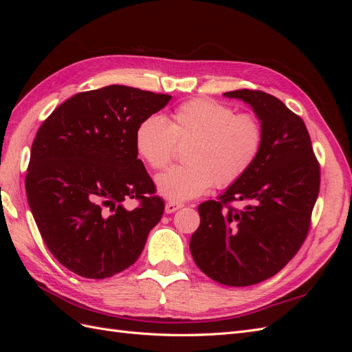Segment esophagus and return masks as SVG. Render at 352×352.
Returning a JSON list of instances; mask_svg holds the SVG:
<instances>
[{"instance_id":"1","label":"esophagus","mask_w":352,"mask_h":352,"mask_svg":"<svg viewBox=\"0 0 352 352\" xmlns=\"http://www.w3.org/2000/svg\"><path fill=\"white\" fill-rule=\"evenodd\" d=\"M182 207H184L182 202H177V201H168L167 204H166V212H167V214H172V212L177 211L179 208H182Z\"/></svg>"}]
</instances>
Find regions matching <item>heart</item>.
<instances>
[{
    "mask_svg": "<svg viewBox=\"0 0 352 352\" xmlns=\"http://www.w3.org/2000/svg\"><path fill=\"white\" fill-rule=\"evenodd\" d=\"M264 142V126L252 113L235 114L214 100H194L173 111L168 122L150 116L138 126L136 150L144 162L164 168L177 146L184 166L155 179L160 195L170 201H188L202 195L214 184L226 188L239 180L257 162Z\"/></svg>",
    "mask_w": 352,
    "mask_h": 352,
    "instance_id": "heart-1",
    "label": "heart"
}]
</instances>
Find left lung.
Instances as JSON below:
<instances>
[{
  "label": "left lung",
  "instance_id": "left-lung-1",
  "mask_svg": "<svg viewBox=\"0 0 352 352\" xmlns=\"http://www.w3.org/2000/svg\"><path fill=\"white\" fill-rule=\"evenodd\" d=\"M264 126L257 162L217 201L198 207L189 242L199 270L228 286L260 283L280 272L304 243L320 189V166L300 116L270 94L238 89ZM242 201L243 209L231 206Z\"/></svg>",
  "mask_w": 352,
  "mask_h": 352
}]
</instances>
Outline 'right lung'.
Masks as SVG:
<instances>
[{
    "label": "right lung",
    "mask_w": 352,
    "mask_h": 352,
    "mask_svg": "<svg viewBox=\"0 0 352 352\" xmlns=\"http://www.w3.org/2000/svg\"><path fill=\"white\" fill-rule=\"evenodd\" d=\"M170 98L110 85L73 95L41 124L26 175L28 202L47 248L70 272L105 279L141 255L164 201L138 158L135 133ZM127 199L140 206L126 210Z\"/></svg>",
    "instance_id": "right-lung-1"
}]
</instances>
